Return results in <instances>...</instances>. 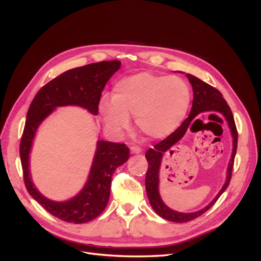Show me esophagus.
I'll return each mask as SVG.
<instances>
[{
	"label": "esophagus",
	"mask_w": 261,
	"mask_h": 261,
	"mask_svg": "<svg viewBox=\"0 0 261 261\" xmlns=\"http://www.w3.org/2000/svg\"><path fill=\"white\" fill-rule=\"evenodd\" d=\"M131 151H132L133 153H140V152H142V148L139 147V146L134 145V146L131 147Z\"/></svg>",
	"instance_id": "1"
}]
</instances>
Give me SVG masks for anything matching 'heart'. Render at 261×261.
<instances>
[{
  "label": "heart",
  "instance_id": "obj_1",
  "mask_svg": "<svg viewBox=\"0 0 261 261\" xmlns=\"http://www.w3.org/2000/svg\"><path fill=\"white\" fill-rule=\"evenodd\" d=\"M187 82L177 76L139 73L118 80L111 100L103 98L100 114L106 125L121 132L134 117L135 126L149 138H163L179 127L190 103Z\"/></svg>",
  "mask_w": 261,
  "mask_h": 261
}]
</instances>
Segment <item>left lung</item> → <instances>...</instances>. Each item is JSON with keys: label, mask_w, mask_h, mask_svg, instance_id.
I'll use <instances>...</instances> for the list:
<instances>
[{"label": "left lung", "mask_w": 261, "mask_h": 261, "mask_svg": "<svg viewBox=\"0 0 261 261\" xmlns=\"http://www.w3.org/2000/svg\"><path fill=\"white\" fill-rule=\"evenodd\" d=\"M186 76L191 86H193V91H194L193 107H191L189 116L182 122V125L179 128H177L175 131H173L170 135H168L165 140H163L156 145H154L153 149L152 148L148 149V151L146 152V155H145L148 162V170L146 173L145 184H146V191H147L149 202L151 204L153 211L159 216L166 219L168 221L177 222V223L188 222L200 217L205 212L208 211L216 203V201L219 199V197L224 193V190L227 188L231 179V172H232V167H234V161H235V155L237 151V143H238V132H237L236 123L234 120V116H232L230 108L228 107L227 102L223 98V95L217 89L210 86L208 84H206V82L202 81L201 79L197 78L196 76H193L190 74H187ZM202 112L221 113L226 117L231 129L233 135V146L234 148H233V153L228 170L227 182L223 189L219 192L217 197L206 208H204L199 212L190 214L174 212L163 204L158 194V170L160 161L162 154L167 153L168 151H171V148L182 137L190 125L191 121L198 114Z\"/></svg>", "instance_id": "left-lung-1"}]
</instances>
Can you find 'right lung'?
<instances>
[{"label": "right lung", "mask_w": 261, "mask_h": 261, "mask_svg": "<svg viewBox=\"0 0 261 261\" xmlns=\"http://www.w3.org/2000/svg\"><path fill=\"white\" fill-rule=\"evenodd\" d=\"M120 61H100L72 68L54 78L36 94L29 112L20 143L23 179L30 195L53 216L68 223H86L106 208L112 175L129 159L125 144L99 141L88 182L80 193L65 202H54L41 195L32 182L29 154L38 126L56 107L80 106L93 114L98 113L101 93L109 79L120 67Z\"/></svg>", "instance_id": "add662e5"}]
</instances>
